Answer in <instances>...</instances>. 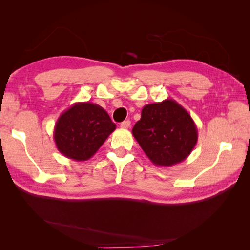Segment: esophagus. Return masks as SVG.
Wrapping results in <instances>:
<instances>
[{"label": "esophagus", "instance_id": "obj_1", "mask_svg": "<svg viewBox=\"0 0 250 250\" xmlns=\"http://www.w3.org/2000/svg\"><path fill=\"white\" fill-rule=\"evenodd\" d=\"M120 127H121V128H123V129H128V128L130 127V121H129V120L123 121V122L120 124Z\"/></svg>", "mask_w": 250, "mask_h": 250}]
</instances>
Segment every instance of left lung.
<instances>
[{
	"instance_id": "left-lung-1",
	"label": "left lung",
	"mask_w": 250,
	"mask_h": 250,
	"mask_svg": "<svg viewBox=\"0 0 250 250\" xmlns=\"http://www.w3.org/2000/svg\"><path fill=\"white\" fill-rule=\"evenodd\" d=\"M132 134L149 160L163 167L184 162L198 140L190 113L173 99L145 105Z\"/></svg>"
}]
</instances>
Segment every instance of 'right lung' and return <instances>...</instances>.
I'll return each mask as SVG.
<instances>
[{"label": "right lung", "instance_id": "obj_1", "mask_svg": "<svg viewBox=\"0 0 250 250\" xmlns=\"http://www.w3.org/2000/svg\"><path fill=\"white\" fill-rule=\"evenodd\" d=\"M116 127L100 105L78 102L58 118L54 127V141L60 153L71 160L83 162L99 150Z\"/></svg>", "mask_w": 250, "mask_h": 250}]
</instances>
